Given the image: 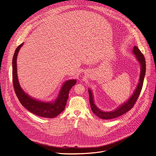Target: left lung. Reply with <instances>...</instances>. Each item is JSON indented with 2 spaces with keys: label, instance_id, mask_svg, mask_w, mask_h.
I'll use <instances>...</instances> for the list:
<instances>
[{
  "label": "left lung",
  "instance_id": "left-lung-1",
  "mask_svg": "<svg viewBox=\"0 0 156 156\" xmlns=\"http://www.w3.org/2000/svg\"><path fill=\"white\" fill-rule=\"evenodd\" d=\"M133 53L135 54L138 60L140 62L141 64V74H140V78L139 80L140 83H138L136 88V90L135 91L132 96L128 99V101L126 102H125V104H123L120 107H119L115 110L112 111V112H102V111L99 110L95 105L93 101V96L92 92L90 90H88L89 96H90V105H91V108L93 112L102 119H105V120L112 119L123 115L124 114L128 112L129 110L132 108V107L135 105L137 99H138V97L141 93L142 87H143V81H144L145 73H146V60H145L144 56L136 46H135L134 48H133Z\"/></svg>",
  "mask_w": 156,
  "mask_h": 156
}]
</instances>
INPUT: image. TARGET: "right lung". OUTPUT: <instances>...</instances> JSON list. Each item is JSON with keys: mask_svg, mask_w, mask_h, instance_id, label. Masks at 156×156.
Instances as JSON below:
<instances>
[{"mask_svg": "<svg viewBox=\"0 0 156 156\" xmlns=\"http://www.w3.org/2000/svg\"><path fill=\"white\" fill-rule=\"evenodd\" d=\"M23 44H21L16 49L12 60L13 85L15 94L21 105L33 114L39 117L54 118L65 109L69 91L72 86L76 83V81L75 80L66 81L62 87L58 97L54 102H40L30 97L21 88L17 78L16 58L19 50Z\"/></svg>", "mask_w": 156, "mask_h": 156, "instance_id": "right-lung-1", "label": "right lung"}]
</instances>
